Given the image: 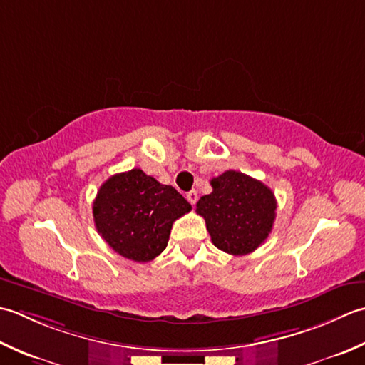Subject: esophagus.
<instances>
[{"label":"esophagus","mask_w":365,"mask_h":365,"mask_svg":"<svg viewBox=\"0 0 365 365\" xmlns=\"http://www.w3.org/2000/svg\"><path fill=\"white\" fill-rule=\"evenodd\" d=\"M185 198L189 200L190 205H195L197 200H198V192L195 189H192V190H189L187 193H185Z\"/></svg>","instance_id":"esophagus-1"}]
</instances>
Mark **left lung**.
I'll list each match as a JSON object with an SVG mask.
<instances>
[{"mask_svg":"<svg viewBox=\"0 0 365 365\" xmlns=\"http://www.w3.org/2000/svg\"><path fill=\"white\" fill-rule=\"evenodd\" d=\"M212 192L198 200L197 212L206 222L215 247L230 255H247L269 236L277 202L262 181L227 170L211 180Z\"/></svg>","mask_w":365,"mask_h":365,"instance_id":"8db88e82","label":"left lung"}]
</instances>
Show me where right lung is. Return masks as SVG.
Returning <instances> with one entry per match:
<instances>
[{"label": "right lung", "mask_w": 365, "mask_h": 365, "mask_svg": "<svg viewBox=\"0 0 365 365\" xmlns=\"http://www.w3.org/2000/svg\"><path fill=\"white\" fill-rule=\"evenodd\" d=\"M190 210L175 187L140 168L110 176L93 203L98 233L116 254L138 263L162 254L173 222Z\"/></svg>", "instance_id": "right-lung-1"}]
</instances>
